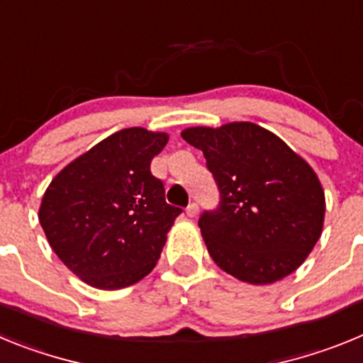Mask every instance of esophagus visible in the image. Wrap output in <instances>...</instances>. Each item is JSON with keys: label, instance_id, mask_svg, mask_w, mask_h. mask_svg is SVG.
I'll return each instance as SVG.
<instances>
[{"label": "esophagus", "instance_id": "obj_1", "mask_svg": "<svg viewBox=\"0 0 363 363\" xmlns=\"http://www.w3.org/2000/svg\"><path fill=\"white\" fill-rule=\"evenodd\" d=\"M185 213H187L189 218H194L198 214V205L196 203H189L187 209H185Z\"/></svg>", "mask_w": 363, "mask_h": 363}]
</instances>
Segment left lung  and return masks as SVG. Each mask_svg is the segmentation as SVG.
I'll use <instances>...</instances> for the list:
<instances>
[{"label": "left lung", "instance_id": "obj_1", "mask_svg": "<svg viewBox=\"0 0 363 363\" xmlns=\"http://www.w3.org/2000/svg\"><path fill=\"white\" fill-rule=\"evenodd\" d=\"M203 152L220 207L198 220L214 264L245 284L269 285L296 271L322 236L325 194L313 167L251 121L189 127Z\"/></svg>", "mask_w": 363, "mask_h": 363}]
</instances>
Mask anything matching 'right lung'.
<instances>
[{"label": "right lung", "mask_w": 363, "mask_h": 363, "mask_svg": "<svg viewBox=\"0 0 363 363\" xmlns=\"http://www.w3.org/2000/svg\"><path fill=\"white\" fill-rule=\"evenodd\" d=\"M167 142V133L143 127L118 130L63 167L45 191L38 213L45 236L91 287H129L158 262L182 213L150 174Z\"/></svg>", "instance_id": "obj_1"}]
</instances>
